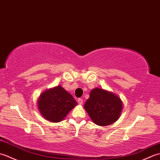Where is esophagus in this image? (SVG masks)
Returning <instances> with one entry per match:
<instances>
[{"label": "esophagus", "mask_w": 160, "mask_h": 160, "mask_svg": "<svg viewBox=\"0 0 160 160\" xmlns=\"http://www.w3.org/2000/svg\"><path fill=\"white\" fill-rule=\"evenodd\" d=\"M78 104H82V103H83V100L82 99V98H79V99L78 100Z\"/></svg>", "instance_id": "1"}]
</instances>
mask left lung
I'll return each mask as SVG.
<instances>
[{
    "mask_svg": "<svg viewBox=\"0 0 160 160\" xmlns=\"http://www.w3.org/2000/svg\"><path fill=\"white\" fill-rule=\"evenodd\" d=\"M122 106L121 99L113 93L95 88L90 92L84 107L95 124L104 127L118 120Z\"/></svg>",
    "mask_w": 160,
    "mask_h": 160,
    "instance_id": "8db88e82",
    "label": "left lung"
}]
</instances>
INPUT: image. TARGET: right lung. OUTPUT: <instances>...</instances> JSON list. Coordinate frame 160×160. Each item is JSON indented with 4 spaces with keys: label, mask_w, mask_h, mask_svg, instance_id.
Instances as JSON below:
<instances>
[{
    "label": "right lung",
    "mask_w": 160,
    "mask_h": 160,
    "mask_svg": "<svg viewBox=\"0 0 160 160\" xmlns=\"http://www.w3.org/2000/svg\"><path fill=\"white\" fill-rule=\"evenodd\" d=\"M77 105L73 97L60 85L44 91L38 100L42 116L53 122L62 121Z\"/></svg>",
    "instance_id": "right-lung-1"
}]
</instances>
